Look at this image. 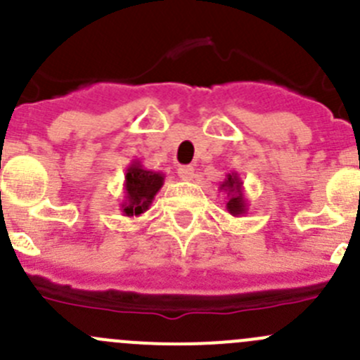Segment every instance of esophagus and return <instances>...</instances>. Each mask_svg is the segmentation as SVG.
Segmentation results:
<instances>
[{"label":"esophagus","instance_id":"esophagus-1","mask_svg":"<svg viewBox=\"0 0 360 360\" xmlns=\"http://www.w3.org/2000/svg\"><path fill=\"white\" fill-rule=\"evenodd\" d=\"M177 174L183 181H191L195 177V169L191 165H183L177 169Z\"/></svg>","mask_w":360,"mask_h":360}]
</instances>
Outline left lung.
Instances as JSON below:
<instances>
[{
    "mask_svg": "<svg viewBox=\"0 0 360 360\" xmlns=\"http://www.w3.org/2000/svg\"><path fill=\"white\" fill-rule=\"evenodd\" d=\"M219 191H225L229 200H226V209L232 216H243L248 212V200L244 198V188L240 176L237 172L226 174L225 181L219 183Z\"/></svg>",
    "mask_w": 360,
    "mask_h": 360,
    "instance_id": "1",
    "label": "left lung"
}]
</instances>
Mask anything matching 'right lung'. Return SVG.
I'll list each match as a JSON object with an SVG mask.
<instances>
[{"label": "right lung", "mask_w": 360, "mask_h": 360, "mask_svg": "<svg viewBox=\"0 0 360 360\" xmlns=\"http://www.w3.org/2000/svg\"><path fill=\"white\" fill-rule=\"evenodd\" d=\"M165 174L148 170L142 162L134 160L124 172V200L120 207L124 216H141L151 207L156 193L162 190Z\"/></svg>", "instance_id": "right-lung-1"}]
</instances>
